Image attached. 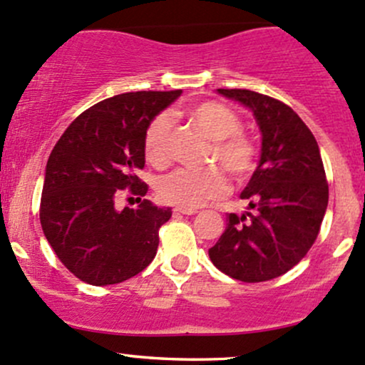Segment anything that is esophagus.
I'll return each instance as SVG.
<instances>
[{
    "mask_svg": "<svg viewBox=\"0 0 365 365\" xmlns=\"http://www.w3.org/2000/svg\"><path fill=\"white\" fill-rule=\"evenodd\" d=\"M173 212L180 213V215H195V213H197L195 210H189V208H175Z\"/></svg>",
    "mask_w": 365,
    "mask_h": 365,
    "instance_id": "obj_1",
    "label": "esophagus"
}]
</instances>
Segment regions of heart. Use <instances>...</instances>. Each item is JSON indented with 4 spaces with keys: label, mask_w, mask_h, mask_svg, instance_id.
<instances>
[{
    "label": "heart",
    "mask_w": 365,
    "mask_h": 365,
    "mask_svg": "<svg viewBox=\"0 0 365 365\" xmlns=\"http://www.w3.org/2000/svg\"><path fill=\"white\" fill-rule=\"evenodd\" d=\"M187 117L199 128L208 140L212 150L208 160H218L234 180H245L255 168V145L241 133V118L229 106L217 101H205L187 110ZM171 118L159 115L150 122L145 133V155L153 166H166L170 163ZM227 175L218 166L202 170L180 168L159 182V195L168 205L178 208L195 210L210 199L220 197L227 190Z\"/></svg>",
    "instance_id": "b5f03b06"
}]
</instances>
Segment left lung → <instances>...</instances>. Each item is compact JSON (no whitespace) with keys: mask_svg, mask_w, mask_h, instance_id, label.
Masks as SVG:
<instances>
[{"mask_svg":"<svg viewBox=\"0 0 365 365\" xmlns=\"http://www.w3.org/2000/svg\"><path fill=\"white\" fill-rule=\"evenodd\" d=\"M217 92L250 110L262 148L259 166L240 195L252 212L227 215V227L208 250L210 259L234 279L267 282L292 269L320 231L329 202L320 148L285 103L247 89Z\"/></svg>","mask_w":365,"mask_h":365,"instance_id":"obj_1","label":"left lung"}]
</instances>
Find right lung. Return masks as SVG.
I'll return each mask as SVG.
<instances>
[{"mask_svg": "<svg viewBox=\"0 0 365 365\" xmlns=\"http://www.w3.org/2000/svg\"><path fill=\"white\" fill-rule=\"evenodd\" d=\"M180 94L140 91L105 99L71 122L48 157L41 229L68 271L89 285L133 278L155 257L171 208L143 199L148 185L136 173L145 166L148 125ZM124 188L138 195V209L114 208Z\"/></svg>", "mask_w": 365, "mask_h": 365, "instance_id": "add662e5", "label": "right lung"}]
</instances>
